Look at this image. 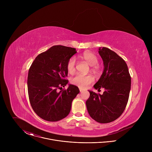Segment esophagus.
Instances as JSON below:
<instances>
[{
  "mask_svg": "<svg viewBox=\"0 0 152 152\" xmlns=\"http://www.w3.org/2000/svg\"><path fill=\"white\" fill-rule=\"evenodd\" d=\"M79 90H80V93H82V92L84 91V90H83V89H82V88H79Z\"/></svg>",
  "mask_w": 152,
  "mask_h": 152,
  "instance_id": "34e87169",
  "label": "esophagus"
}]
</instances>
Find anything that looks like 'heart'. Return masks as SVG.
<instances>
[{
    "label": "heart",
    "instance_id": "obj_1",
    "mask_svg": "<svg viewBox=\"0 0 152 152\" xmlns=\"http://www.w3.org/2000/svg\"><path fill=\"white\" fill-rule=\"evenodd\" d=\"M79 57L87 62L90 66H93L94 69H97L96 65L98 62L97 56L93 53L89 52H85L82 54ZM76 59L75 57L71 58L67 65V68L69 73H73L75 70ZM94 80L93 77L90 75H83L81 74H77L75 76L72 78L71 82L72 83L79 86L80 88H85L91 83Z\"/></svg>",
    "mask_w": 152,
    "mask_h": 152
}]
</instances>
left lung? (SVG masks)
<instances>
[{
	"label": "left lung",
	"instance_id": "left-lung-1",
	"mask_svg": "<svg viewBox=\"0 0 152 152\" xmlns=\"http://www.w3.org/2000/svg\"><path fill=\"white\" fill-rule=\"evenodd\" d=\"M99 53L103 62V71L94 88L104 89L103 94L88 90L86 101L90 117L100 123L117 119L124 111L131 86V77L126 62L110 49L100 47Z\"/></svg>",
	"mask_w": 152,
	"mask_h": 152
}]
</instances>
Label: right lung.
Listing matches in <instances>:
<instances>
[{
	"mask_svg": "<svg viewBox=\"0 0 152 152\" xmlns=\"http://www.w3.org/2000/svg\"><path fill=\"white\" fill-rule=\"evenodd\" d=\"M75 48L58 45L38 55L29 70L28 90L30 103L34 112L42 119L57 121L70 112L73 99L79 94L77 86L68 84L67 65L76 53Z\"/></svg>",
	"mask_w": 152,
	"mask_h": 152,
	"instance_id": "1",
	"label": "right lung"
}]
</instances>
